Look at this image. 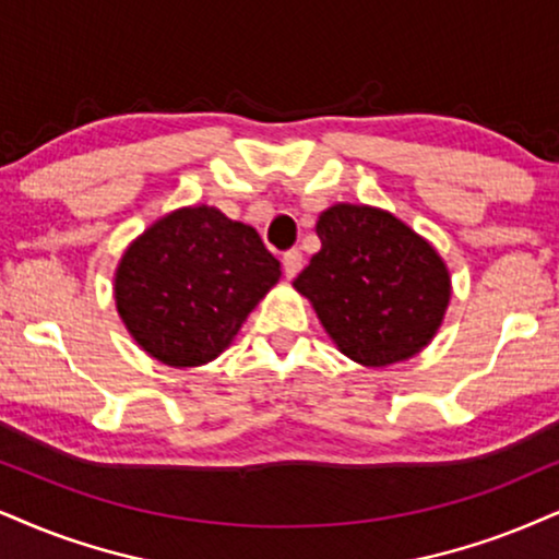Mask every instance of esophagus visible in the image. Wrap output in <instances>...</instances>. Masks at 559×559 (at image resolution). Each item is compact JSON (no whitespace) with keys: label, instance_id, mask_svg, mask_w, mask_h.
<instances>
[{"label":"esophagus","instance_id":"esophagus-1","mask_svg":"<svg viewBox=\"0 0 559 559\" xmlns=\"http://www.w3.org/2000/svg\"><path fill=\"white\" fill-rule=\"evenodd\" d=\"M282 269H285L287 280H293L295 274L302 269V253L298 248H290V251H285V257H282Z\"/></svg>","mask_w":559,"mask_h":559}]
</instances>
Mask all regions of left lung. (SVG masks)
Instances as JSON below:
<instances>
[{"instance_id":"left-lung-1","label":"left lung","mask_w":559,"mask_h":559,"mask_svg":"<svg viewBox=\"0 0 559 559\" xmlns=\"http://www.w3.org/2000/svg\"><path fill=\"white\" fill-rule=\"evenodd\" d=\"M321 251L293 282L349 360L385 368L430 344L451 300L445 261L385 210L334 204L316 223Z\"/></svg>"}]
</instances>
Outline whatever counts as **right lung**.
<instances>
[{
	"label": "right lung",
	"mask_w": 559,
	"mask_h": 559,
	"mask_svg": "<svg viewBox=\"0 0 559 559\" xmlns=\"http://www.w3.org/2000/svg\"><path fill=\"white\" fill-rule=\"evenodd\" d=\"M280 274L251 225L215 206H183L123 251L114 295L144 353L170 368H197L233 342Z\"/></svg>",
	"instance_id": "add662e5"
}]
</instances>
